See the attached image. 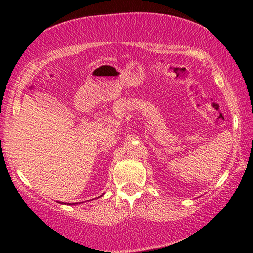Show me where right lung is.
<instances>
[{"instance_id": "right-lung-1", "label": "right lung", "mask_w": 253, "mask_h": 253, "mask_svg": "<svg viewBox=\"0 0 253 253\" xmlns=\"http://www.w3.org/2000/svg\"><path fill=\"white\" fill-rule=\"evenodd\" d=\"M72 204H74V203H72Z\"/></svg>"}]
</instances>
